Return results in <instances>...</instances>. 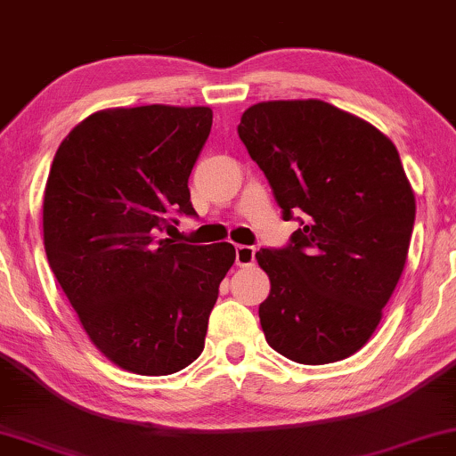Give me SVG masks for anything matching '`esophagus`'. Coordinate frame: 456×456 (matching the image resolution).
<instances>
[{
	"mask_svg": "<svg viewBox=\"0 0 456 456\" xmlns=\"http://www.w3.org/2000/svg\"><path fill=\"white\" fill-rule=\"evenodd\" d=\"M256 260V250L252 246H238L235 248V265L238 266H252Z\"/></svg>",
	"mask_w": 456,
	"mask_h": 456,
	"instance_id": "esophagus-1",
	"label": "esophagus"
}]
</instances>
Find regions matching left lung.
Segmentation results:
<instances>
[{"mask_svg": "<svg viewBox=\"0 0 456 456\" xmlns=\"http://www.w3.org/2000/svg\"><path fill=\"white\" fill-rule=\"evenodd\" d=\"M269 181L288 246L260 248L258 306L273 350L302 365L348 359L381 321L409 254L415 196L384 133L321 100L263 102L238 126Z\"/></svg>", "mask_w": 456, "mask_h": 456, "instance_id": "left-lung-1", "label": "left lung"}]
</instances>
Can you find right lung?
<instances>
[{"instance_id": "add662e5", "label": "right lung", "mask_w": 456, "mask_h": 456, "mask_svg": "<svg viewBox=\"0 0 456 456\" xmlns=\"http://www.w3.org/2000/svg\"><path fill=\"white\" fill-rule=\"evenodd\" d=\"M204 106H139L91 114L53 156L44 244L60 288L95 348L139 375H171L204 350L227 241L160 238L196 216L191 168L210 135Z\"/></svg>"}]
</instances>
